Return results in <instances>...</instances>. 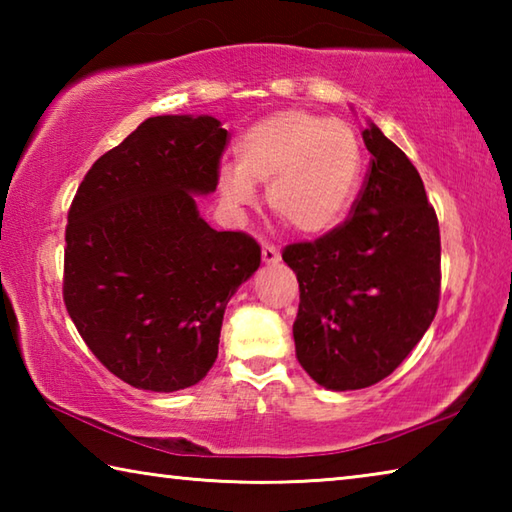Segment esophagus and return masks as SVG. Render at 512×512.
<instances>
[{
    "label": "esophagus",
    "mask_w": 512,
    "mask_h": 512,
    "mask_svg": "<svg viewBox=\"0 0 512 512\" xmlns=\"http://www.w3.org/2000/svg\"><path fill=\"white\" fill-rule=\"evenodd\" d=\"M262 259H264V264H277V262H280V250H277L273 244H264L262 246Z\"/></svg>",
    "instance_id": "34e87169"
}]
</instances>
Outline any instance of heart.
<instances>
[{
  "label": "heart",
  "mask_w": 512,
  "mask_h": 512,
  "mask_svg": "<svg viewBox=\"0 0 512 512\" xmlns=\"http://www.w3.org/2000/svg\"><path fill=\"white\" fill-rule=\"evenodd\" d=\"M361 142L348 121L309 110H280L259 119L241 137L237 167L219 173L221 194L232 205L266 203L277 221L300 235H320L343 219L361 176Z\"/></svg>",
  "instance_id": "1"
}]
</instances>
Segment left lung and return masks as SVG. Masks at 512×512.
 <instances>
[{
    "mask_svg": "<svg viewBox=\"0 0 512 512\" xmlns=\"http://www.w3.org/2000/svg\"><path fill=\"white\" fill-rule=\"evenodd\" d=\"M350 216L282 250L300 284L296 357L332 391L377 384L409 357L440 300V230L422 178L375 124Z\"/></svg>",
    "mask_w": 512,
    "mask_h": 512,
    "instance_id": "left-lung-1",
    "label": "left lung"
}]
</instances>
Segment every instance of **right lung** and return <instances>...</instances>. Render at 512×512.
<instances>
[{
    "label": "right lung",
    "mask_w": 512,
    "mask_h": 512,
    "mask_svg": "<svg viewBox=\"0 0 512 512\" xmlns=\"http://www.w3.org/2000/svg\"><path fill=\"white\" fill-rule=\"evenodd\" d=\"M228 131L214 117L142 121L92 164L67 212L63 300L112 375L171 393L219 354L225 305L257 271L246 232H216L194 194L219 185Z\"/></svg>",
    "instance_id": "add662e5"
}]
</instances>
